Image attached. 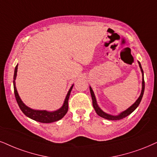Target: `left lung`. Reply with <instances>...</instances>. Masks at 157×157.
<instances>
[{
    "instance_id": "8db88e82",
    "label": "left lung",
    "mask_w": 157,
    "mask_h": 157,
    "mask_svg": "<svg viewBox=\"0 0 157 157\" xmlns=\"http://www.w3.org/2000/svg\"><path fill=\"white\" fill-rule=\"evenodd\" d=\"M138 64H139V67L140 69H141V72L143 73V81H142V91H141V93H140V96H139V98H138V100L136 101V103L133 104L130 107V108H128V109L124 111V112H123L121 113L120 115H118V116H112V115H110V114H106V113H105L103 112V111L100 108H99L98 104H97L96 103V98H95V95H94V93H93V91L92 90V88H90V94H91V97H92V101H93V106L94 107V109L96 111L97 114L98 115H99L100 117H101L103 118H105L106 119V120H122V119L126 117L127 116H128L129 114H130L131 113L133 112V111L136 109L137 107L138 106V105L140 104V101H141V99H142V97L144 96V89H145V82H144V71H143V69H142V67L141 65H140V62H138Z\"/></svg>"
}]
</instances>
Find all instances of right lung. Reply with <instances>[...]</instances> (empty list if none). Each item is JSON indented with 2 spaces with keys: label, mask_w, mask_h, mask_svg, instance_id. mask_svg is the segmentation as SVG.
I'll use <instances>...</instances> for the list:
<instances>
[{
  "label": "right lung",
  "mask_w": 157,
  "mask_h": 157,
  "mask_svg": "<svg viewBox=\"0 0 157 157\" xmlns=\"http://www.w3.org/2000/svg\"><path fill=\"white\" fill-rule=\"evenodd\" d=\"M17 68H18V64L15 67L14 70V75H13V90H14V95L16 97V100H17V104L19 105V108L21 110L24 114L26 116L28 117L31 118L32 120H34L37 122H42V123H51L56 121H58L61 120V118L64 117V115L67 114V111H68V101L69 96H70L71 90H72V87H71V88L69 89L68 93H67L66 98H65L64 105L61 109H59V110L56 111V112H48L47 111H40V110H34L32 109L29 108L27 106H25V104L21 101V100L19 98V94H18L17 88L15 86V79L17 77Z\"/></svg>",
  "instance_id": "right-lung-1"
}]
</instances>
